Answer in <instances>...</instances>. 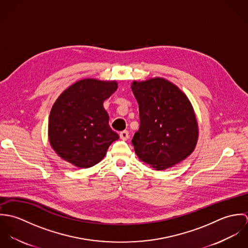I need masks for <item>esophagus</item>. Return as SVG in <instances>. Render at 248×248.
I'll return each mask as SVG.
<instances>
[{
  "label": "esophagus",
  "mask_w": 248,
  "mask_h": 248,
  "mask_svg": "<svg viewBox=\"0 0 248 248\" xmlns=\"http://www.w3.org/2000/svg\"><path fill=\"white\" fill-rule=\"evenodd\" d=\"M119 137L122 140H127L129 139V132L128 131H122V132H120Z\"/></svg>",
  "instance_id": "esophagus-1"
}]
</instances>
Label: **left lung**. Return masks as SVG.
<instances>
[{
	"label": "left lung",
	"mask_w": 248,
	"mask_h": 248,
	"mask_svg": "<svg viewBox=\"0 0 248 248\" xmlns=\"http://www.w3.org/2000/svg\"><path fill=\"white\" fill-rule=\"evenodd\" d=\"M140 125L132 143L139 158L155 170L173 167L193 153L199 138L194 108L176 85L160 77L132 83Z\"/></svg>",
	"instance_id": "8db88e82"
}]
</instances>
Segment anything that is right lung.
Instances as JSON below:
<instances>
[{"instance_id":"right-lung-1","label":"right lung","mask_w":248,"mask_h":248,"mask_svg":"<svg viewBox=\"0 0 248 248\" xmlns=\"http://www.w3.org/2000/svg\"><path fill=\"white\" fill-rule=\"evenodd\" d=\"M116 90L115 81L87 78L60 94L48 120L49 143L60 157L79 168H90L103 159L109 145L119 139L103 107Z\"/></svg>"}]
</instances>
